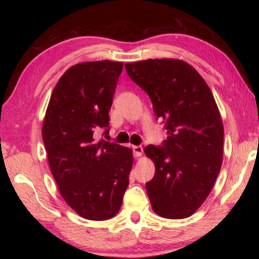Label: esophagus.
I'll return each instance as SVG.
<instances>
[{"instance_id":"34e87169","label":"esophagus","mask_w":259,"mask_h":259,"mask_svg":"<svg viewBox=\"0 0 259 259\" xmlns=\"http://www.w3.org/2000/svg\"><path fill=\"white\" fill-rule=\"evenodd\" d=\"M133 151H134V155L136 157H140L144 153V150L142 146H133Z\"/></svg>"}]
</instances>
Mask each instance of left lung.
<instances>
[{"label": "left lung", "mask_w": 259, "mask_h": 259, "mask_svg": "<svg viewBox=\"0 0 259 259\" xmlns=\"http://www.w3.org/2000/svg\"><path fill=\"white\" fill-rule=\"evenodd\" d=\"M131 80L150 96L168 137L145 154L155 164L146 184L152 209L161 217L192 216L211 192L223 163L224 126L211 90L181 59H147L124 65Z\"/></svg>", "instance_id": "left-lung-1"}]
</instances>
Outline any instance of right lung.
<instances>
[{
    "mask_svg": "<svg viewBox=\"0 0 259 259\" xmlns=\"http://www.w3.org/2000/svg\"><path fill=\"white\" fill-rule=\"evenodd\" d=\"M122 68L123 63L111 60L69 67L57 82L43 120L42 139L60 195L89 221L115 216L133 169V150L96 137L108 125Z\"/></svg>",
    "mask_w": 259,
    "mask_h": 259,
    "instance_id": "add662e5",
    "label": "right lung"
}]
</instances>
